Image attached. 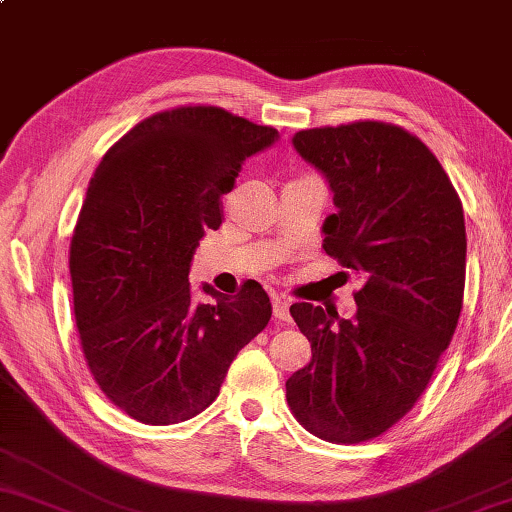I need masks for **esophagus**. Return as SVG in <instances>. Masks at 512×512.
<instances>
[{
  "label": "esophagus",
  "mask_w": 512,
  "mask_h": 512,
  "mask_svg": "<svg viewBox=\"0 0 512 512\" xmlns=\"http://www.w3.org/2000/svg\"><path fill=\"white\" fill-rule=\"evenodd\" d=\"M273 315L277 320L286 322L288 320V300L284 295H275L273 297Z\"/></svg>",
  "instance_id": "obj_1"
}]
</instances>
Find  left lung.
I'll use <instances>...</instances> for the list:
<instances>
[{"mask_svg":"<svg viewBox=\"0 0 512 512\" xmlns=\"http://www.w3.org/2000/svg\"><path fill=\"white\" fill-rule=\"evenodd\" d=\"M293 147L322 172L338 208L324 219L322 248L362 288L351 320L291 306L313 356L286 380V401L322 441H369L412 410L457 329L463 208L436 156L403 127H315L297 132Z\"/></svg>","mask_w":512,"mask_h":512,"instance_id":"1","label":"left lung"}]
</instances>
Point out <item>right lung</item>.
<instances>
[{"instance_id":"obj_1","label":"right lung","mask_w":512,"mask_h":512,"mask_svg":"<svg viewBox=\"0 0 512 512\" xmlns=\"http://www.w3.org/2000/svg\"><path fill=\"white\" fill-rule=\"evenodd\" d=\"M280 134L221 107L145 118L102 156L71 237L80 345L111 403L147 425L188 421L215 401L230 362L271 320L250 280L192 300L194 250L221 226L241 165Z\"/></svg>"}]
</instances>
